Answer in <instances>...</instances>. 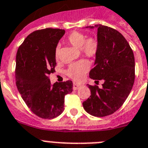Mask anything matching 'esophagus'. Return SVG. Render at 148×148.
Masks as SVG:
<instances>
[{
    "label": "esophagus",
    "instance_id": "esophagus-1",
    "mask_svg": "<svg viewBox=\"0 0 148 148\" xmlns=\"http://www.w3.org/2000/svg\"><path fill=\"white\" fill-rule=\"evenodd\" d=\"M80 87H82L81 85L77 84V83H75V82L73 83V89H74V90H77V89H79Z\"/></svg>",
    "mask_w": 148,
    "mask_h": 148
}]
</instances>
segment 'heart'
<instances>
[{"instance_id": "1", "label": "heart", "mask_w": 148, "mask_h": 148, "mask_svg": "<svg viewBox=\"0 0 148 148\" xmlns=\"http://www.w3.org/2000/svg\"><path fill=\"white\" fill-rule=\"evenodd\" d=\"M67 42L77 49H80L81 53L85 57H94L98 51V43L96 39L89 38L86 39V35L79 32H73L67 37ZM60 57V47L55 50V57ZM89 65L87 61L81 60L72 64L67 70V74L75 81H81L88 71Z\"/></svg>"}]
</instances>
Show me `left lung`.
Here are the masks:
<instances>
[{"instance_id": "8db88e82", "label": "left lung", "mask_w": 148, "mask_h": 148, "mask_svg": "<svg viewBox=\"0 0 148 148\" xmlns=\"http://www.w3.org/2000/svg\"><path fill=\"white\" fill-rule=\"evenodd\" d=\"M97 29L98 51L95 67L89 77L102 88L88 85L90 97L82 103L85 111L94 116L110 115L120 108L132 88L135 81V57L126 39L116 29L103 25L87 26Z\"/></svg>"}]
</instances>
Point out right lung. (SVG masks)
Here are the masks:
<instances>
[{"instance_id": "obj_1", "label": "right lung", "mask_w": 148, "mask_h": 148, "mask_svg": "<svg viewBox=\"0 0 148 148\" xmlns=\"http://www.w3.org/2000/svg\"><path fill=\"white\" fill-rule=\"evenodd\" d=\"M65 34L63 29L33 32L24 40L16 57V84L22 98L33 113L53 119L64 110V97L73 91V82L51 85L48 75L55 71V50Z\"/></svg>"}]
</instances>
